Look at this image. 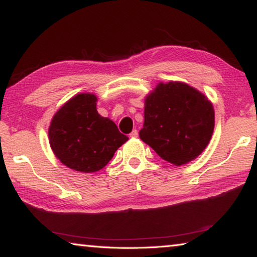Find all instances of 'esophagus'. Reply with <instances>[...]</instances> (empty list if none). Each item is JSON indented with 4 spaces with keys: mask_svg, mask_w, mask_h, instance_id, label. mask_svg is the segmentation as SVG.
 <instances>
[{
    "mask_svg": "<svg viewBox=\"0 0 257 257\" xmlns=\"http://www.w3.org/2000/svg\"><path fill=\"white\" fill-rule=\"evenodd\" d=\"M129 136H130V137H132V138H135V137H137V136H138V132H137V130H136V129H134V130H133V132H132V133H130V135H129Z\"/></svg>",
    "mask_w": 257,
    "mask_h": 257,
    "instance_id": "1",
    "label": "esophagus"
}]
</instances>
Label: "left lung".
Returning a JSON list of instances; mask_svg holds the SVG:
<instances>
[{"label":"left lung","mask_w":257,"mask_h":257,"mask_svg":"<svg viewBox=\"0 0 257 257\" xmlns=\"http://www.w3.org/2000/svg\"><path fill=\"white\" fill-rule=\"evenodd\" d=\"M139 137L164 161L190 162L205 150L214 129V108L205 95L185 82L160 84L145 98Z\"/></svg>","instance_id":"1"}]
</instances>
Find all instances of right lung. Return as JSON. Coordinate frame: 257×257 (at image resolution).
<instances>
[{
	"instance_id": "obj_1",
	"label": "right lung",
	"mask_w": 257,
	"mask_h": 257,
	"mask_svg": "<svg viewBox=\"0 0 257 257\" xmlns=\"http://www.w3.org/2000/svg\"><path fill=\"white\" fill-rule=\"evenodd\" d=\"M96 101L94 94H78L63 104L51 121V149L61 163L72 170H101L128 141L112 120L98 114Z\"/></svg>"
}]
</instances>
